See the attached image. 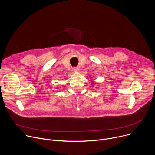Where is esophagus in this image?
Returning a JSON list of instances; mask_svg holds the SVG:
<instances>
[{"label": "esophagus", "mask_w": 155, "mask_h": 155, "mask_svg": "<svg viewBox=\"0 0 155 155\" xmlns=\"http://www.w3.org/2000/svg\"><path fill=\"white\" fill-rule=\"evenodd\" d=\"M73 71L75 72H78V71H79L78 68H76V67L73 68Z\"/></svg>", "instance_id": "esophagus-1"}]
</instances>
